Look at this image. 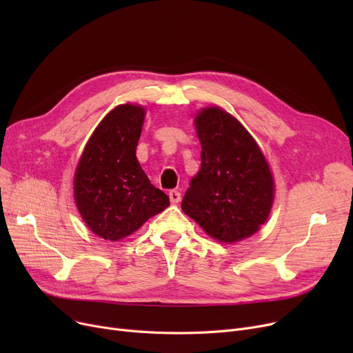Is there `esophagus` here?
<instances>
[{
    "instance_id": "1",
    "label": "esophagus",
    "mask_w": 353,
    "mask_h": 353,
    "mask_svg": "<svg viewBox=\"0 0 353 353\" xmlns=\"http://www.w3.org/2000/svg\"><path fill=\"white\" fill-rule=\"evenodd\" d=\"M169 197H170L172 205H177V203H179L180 199H181V194H180L179 192H176V190H172V192L169 193Z\"/></svg>"
}]
</instances>
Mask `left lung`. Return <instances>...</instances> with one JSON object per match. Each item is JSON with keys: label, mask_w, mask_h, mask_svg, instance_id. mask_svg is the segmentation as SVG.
Returning a JSON list of instances; mask_svg holds the SVG:
<instances>
[{"label": "left lung", "mask_w": 353, "mask_h": 353, "mask_svg": "<svg viewBox=\"0 0 353 353\" xmlns=\"http://www.w3.org/2000/svg\"><path fill=\"white\" fill-rule=\"evenodd\" d=\"M194 127L201 164L181 210L217 242L237 243L268 221L274 201L270 165L246 127L225 108H200Z\"/></svg>", "instance_id": "left-lung-1"}]
</instances>
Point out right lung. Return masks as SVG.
<instances>
[{
  "label": "right lung",
  "instance_id": "right-lung-1",
  "mask_svg": "<svg viewBox=\"0 0 353 353\" xmlns=\"http://www.w3.org/2000/svg\"><path fill=\"white\" fill-rule=\"evenodd\" d=\"M145 107L125 103L104 116L84 145L74 172V201L87 228L104 240L133 234L170 206L136 156Z\"/></svg>",
  "mask_w": 353,
  "mask_h": 353
}]
</instances>
